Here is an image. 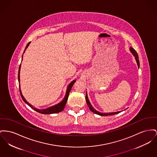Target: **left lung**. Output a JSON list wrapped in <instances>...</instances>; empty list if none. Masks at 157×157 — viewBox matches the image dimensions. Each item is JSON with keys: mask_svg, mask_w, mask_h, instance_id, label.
<instances>
[{"mask_svg": "<svg viewBox=\"0 0 157 157\" xmlns=\"http://www.w3.org/2000/svg\"><path fill=\"white\" fill-rule=\"evenodd\" d=\"M130 52L132 53V54L133 55V56L135 57V59H136V62H137V64L138 67H139V57L138 55V53L137 52H136V50L135 49H133L132 47H130ZM85 98H86V103L90 108V109L91 110V111H92L93 113L97 114H98L100 116H110V115H114V114H117V113H119L120 111H117V112H114V113H100L97 111L95 110L90 103V102L89 101L88 98V95H87V93H86V96H85Z\"/></svg>", "mask_w": 157, "mask_h": 157, "instance_id": "left-lung-1", "label": "left lung"}]
</instances>
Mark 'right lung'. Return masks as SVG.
Returning a JSON list of instances; mask_svg holds the SVG:
<instances>
[{
	"label": "right lung",
	"mask_w": 157,
	"mask_h": 157,
	"mask_svg": "<svg viewBox=\"0 0 157 157\" xmlns=\"http://www.w3.org/2000/svg\"><path fill=\"white\" fill-rule=\"evenodd\" d=\"M29 44H30V42H29L28 44H27V46L25 47V49L28 47ZM20 68H21V65H20L19 67V72H20ZM75 82V80L73 81L71 83H70V84L69 85V86H68V87H67V91H66V95H65V98H63V100L62 101L60 102V103L56 104L55 105L53 106V107H50L47 108L46 109H43V110H38V109H37L34 108L32 105H31L30 104H29L28 102L25 100V99L24 98V97H23V95H22V93H21V91L20 86H19V91H20L21 96V97H22V100H23L27 104H28V105H29L31 108H32V109H34V110L36 111L38 113H41V114H53V113H59V112L63 110V109H64V108H65V105H66V102L67 101V98H68V97H69V92L71 91V89H72V86L74 85Z\"/></svg>",
	"instance_id": "right-lung-1"
}]
</instances>
